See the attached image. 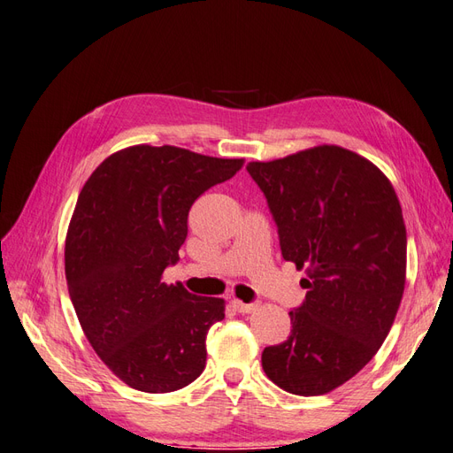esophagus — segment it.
<instances>
[{"instance_id": "obj_1", "label": "esophagus", "mask_w": 453, "mask_h": 453, "mask_svg": "<svg viewBox=\"0 0 453 453\" xmlns=\"http://www.w3.org/2000/svg\"><path fill=\"white\" fill-rule=\"evenodd\" d=\"M233 306L240 314H250V311H254L257 308V303H242V300H233Z\"/></svg>"}]
</instances>
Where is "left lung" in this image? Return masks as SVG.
Masks as SVG:
<instances>
[{
  "instance_id": "left-lung-1",
  "label": "left lung",
  "mask_w": 453,
  "mask_h": 453,
  "mask_svg": "<svg viewBox=\"0 0 453 453\" xmlns=\"http://www.w3.org/2000/svg\"><path fill=\"white\" fill-rule=\"evenodd\" d=\"M267 199L280 254L304 269L290 335L265 347L267 378L295 395H324L378 353L405 288L407 233L389 180L337 145L250 163Z\"/></svg>"
}]
</instances>
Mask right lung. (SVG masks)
I'll return each instance as SVG.
<instances>
[{
	"mask_svg": "<svg viewBox=\"0 0 453 453\" xmlns=\"http://www.w3.org/2000/svg\"><path fill=\"white\" fill-rule=\"evenodd\" d=\"M244 166L178 147L135 145L100 165L65 238L69 296L88 343L129 388L168 394L203 372L225 300L160 280L178 264L194 201Z\"/></svg>",
	"mask_w": 453,
	"mask_h": 453,
	"instance_id": "add662e5",
	"label": "right lung"
}]
</instances>
